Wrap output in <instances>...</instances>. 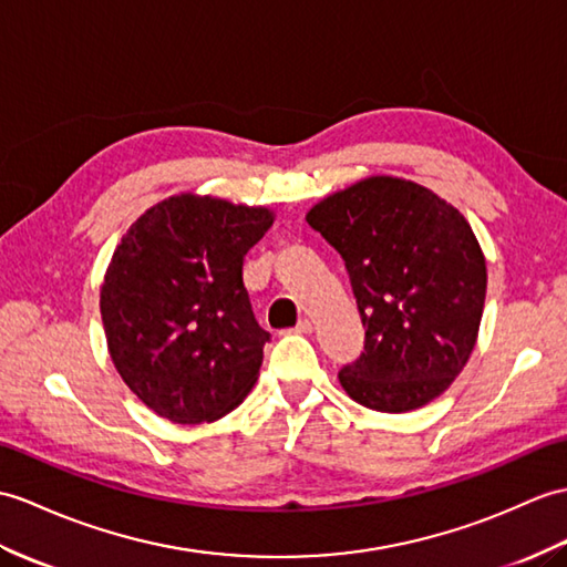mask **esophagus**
Wrapping results in <instances>:
<instances>
[{"label": "esophagus", "instance_id": "1", "mask_svg": "<svg viewBox=\"0 0 567 567\" xmlns=\"http://www.w3.org/2000/svg\"><path fill=\"white\" fill-rule=\"evenodd\" d=\"M297 333H311L313 331V323L309 319H301L297 326H295Z\"/></svg>", "mask_w": 567, "mask_h": 567}]
</instances>
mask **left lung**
Masks as SVG:
<instances>
[{
  "instance_id": "1",
  "label": "left lung",
  "mask_w": 567,
  "mask_h": 567,
  "mask_svg": "<svg viewBox=\"0 0 567 567\" xmlns=\"http://www.w3.org/2000/svg\"><path fill=\"white\" fill-rule=\"evenodd\" d=\"M307 221L343 256L364 326L340 386L379 413L437 399L476 348L488 287L466 217L415 181L370 176L316 203Z\"/></svg>"
}]
</instances>
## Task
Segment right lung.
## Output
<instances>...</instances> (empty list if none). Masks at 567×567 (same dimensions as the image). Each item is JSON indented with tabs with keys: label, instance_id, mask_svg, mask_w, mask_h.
Returning a JSON list of instances; mask_svg holds the SVG:
<instances>
[{
	"label": "right lung",
	"instance_id": "obj_1",
	"mask_svg": "<svg viewBox=\"0 0 567 567\" xmlns=\"http://www.w3.org/2000/svg\"><path fill=\"white\" fill-rule=\"evenodd\" d=\"M270 207L178 193L133 221L105 268L101 319L127 389L159 417L203 425L254 389L268 333L244 287V256Z\"/></svg>",
	"mask_w": 567,
	"mask_h": 567
}]
</instances>
